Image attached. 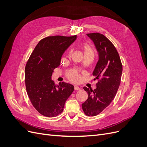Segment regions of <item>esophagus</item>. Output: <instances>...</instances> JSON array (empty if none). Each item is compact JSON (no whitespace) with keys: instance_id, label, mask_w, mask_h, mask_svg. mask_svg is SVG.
I'll use <instances>...</instances> for the list:
<instances>
[{"instance_id":"obj_1","label":"esophagus","mask_w":147,"mask_h":147,"mask_svg":"<svg viewBox=\"0 0 147 147\" xmlns=\"http://www.w3.org/2000/svg\"><path fill=\"white\" fill-rule=\"evenodd\" d=\"M74 90H75V91H79V90H80V88L78 86H74Z\"/></svg>"}]
</instances>
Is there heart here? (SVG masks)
Here are the masks:
<instances>
[{"mask_svg": "<svg viewBox=\"0 0 147 147\" xmlns=\"http://www.w3.org/2000/svg\"><path fill=\"white\" fill-rule=\"evenodd\" d=\"M83 50L84 55H91L93 56V52L91 47L88 43H84ZM66 76L70 81L73 82H76L80 78L79 74L75 70H70L67 71L66 74Z\"/></svg>", "mask_w": 147, "mask_h": 147, "instance_id": "1", "label": "heart"}]
</instances>
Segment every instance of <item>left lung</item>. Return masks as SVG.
Wrapping results in <instances>:
<instances>
[{
  "label": "left lung",
  "instance_id": "left-lung-1",
  "mask_svg": "<svg viewBox=\"0 0 147 147\" xmlns=\"http://www.w3.org/2000/svg\"><path fill=\"white\" fill-rule=\"evenodd\" d=\"M94 42L99 59L92 75L98 80L96 88L92 90L84 87L88 99L82 104L83 112L88 117L102 112L115 98L121 83L123 66L118 53L113 44L100 33L87 34Z\"/></svg>",
  "mask_w": 147,
  "mask_h": 147
}]
</instances>
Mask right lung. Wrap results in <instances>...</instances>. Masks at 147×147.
<instances>
[{
    "mask_svg": "<svg viewBox=\"0 0 147 147\" xmlns=\"http://www.w3.org/2000/svg\"><path fill=\"white\" fill-rule=\"evenodd\" d=\"M77 38L49 36L42 39L31 53L25 67L27 94L34 107L47 117L63 112L65 102L74 90L72 84L64 82L56 85L51 80L53 70L60 65L61 56Z\"/></svg>",
    "mask_w": 147,
    "mask_h": 147,
    "instance_id": "right-lung-1",
    "label": "right lung"
}]
</instances>
